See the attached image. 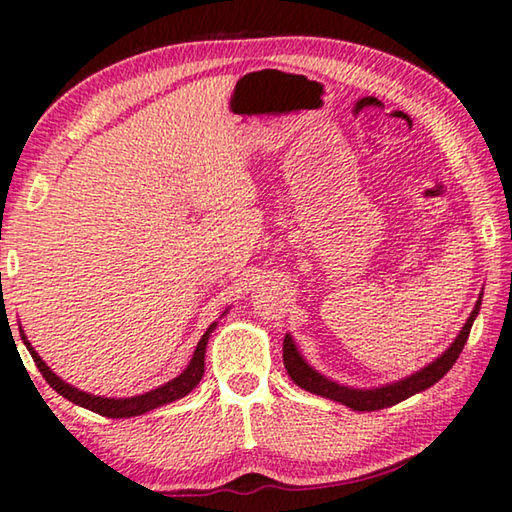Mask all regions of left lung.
Instances as JSON below:
<instances>
[{
    "mask_svg": "<svg viewBox=\"0 0 512 512\" xmlns=\"http://www.w3.org/2000/svg\"><path fill=\"white\" fill-rule=\"evenodd\" d=\"M481 300H483V291L478 294L474 310L467 316L465 326H462L456 339H453L451 346L446 348L440 358H435L431 364H426L424 369L410 373V376L394 380V383H387L380 387H351V385L337 383V380H330L328 376H323V373L316 371L312 364L300 355L291 335H285V342H282V360H285V369L291 376V380H294L300 389H305V392L323 396V399H330V401H337L346 405V408L358 410V412L383 410V408H389V405H396L405 399H410V396L424 392V389L435 385L437 380L446 376V371L456 364L458 355L462 353V348H465L469 330H472L478 310H481Z\"/></svg>",
    "mask_w": 512,
    "mask_h": 512,
    "instance_id": "left-lung-1",
    "label": "left lung"
}]
</instances>
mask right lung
<instances>
[{
  "mask_svg": "<svg viewBox=\"0 0 512 512\" xmlns=\"http://www.w3.org/2000/svg\"><path fill=\"white\" fill-rule=\"evenodd\" d=\"M227 312H230V310H225L223 316ZM216 326H218V323L214 321L212 326L207 328L205 335L200 337L196 351H193L191 362L186 364V369L180 373V376H175L173 380H168V383H164V385L157 387V389H150V392H145V394L127 396V399H113V396H95V394L81 392V389L66 383V380L56 376V373L50 367H47V364L43 362V358H40V355L36 353V348L29 344V339H27V335H24L22 328H20V337H22L24 346H27V351L31 353V358H34L38 371L43 373V378L47 380V383H50L52 389H56V392L63 396V399L72 401L75 405H79V408L93 410V412H97V415H102V417L127 419V417L145 415V412L159 408V405H166V403H173L177 399H182V396L189 394L191 389L200 383L202 373H205L207 342H209V337H212V332H214Z\"/></svg>",
  "mask_w": 512,
  "mask_h": 512,
  "instance_id": "1",
  "label": "right lung"
}]
</instances>
